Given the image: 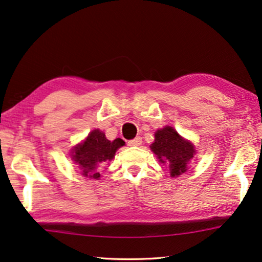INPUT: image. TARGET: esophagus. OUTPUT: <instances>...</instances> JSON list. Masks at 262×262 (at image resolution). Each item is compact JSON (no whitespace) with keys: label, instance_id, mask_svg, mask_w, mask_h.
<instances>
[{"label":"esophagus","instance_id":"obj_1","mask_svg":"<svg viewBox=\"0 0 262 262\" xmlns=\"http://www.w3.org/2000/svg\"><path fill=\"white\" fill-rule=\"evenodd\" d=\"M127 144L130 146H139L140 144H142V137H136L135 139L128 140Z\"/></svg>","mask_w":262,"mask_h":262}]
</instances>
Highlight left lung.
Segmentation results:
<instances>
[{"instance_id": "1", "label": "left lung", "mask_w": 262, "mask_h": 262, "mask_svg": "<svg viewBox=\"0 0 262 262\" xmlns=\"http://www.w3.org/2000/svg\"><path fill=\"white\" fill-rule=\"evenodd\" d=\"M151 150L161 163H166L170 168V176L176 177L187 171V165L195 155L191 142L185 140L171 126H165L155 134V142Z\"/></svg>"}]
</instances>
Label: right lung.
Segmentation results:
<instances>
[{
	"mask_svg": "<svg viewBox=\"0 0 262 262\" xmlns=\"http://www.w3.org/2000/svg\"><path fill=\"white\" fill-rule=\"evenodd\" d=\"M123 139L117 138L108 140L103 131H91L87 138L81 144H78L72 150V159L77 163L81 170V175L98 180L100 177V166L113 159L116 151L124 146Z\"/></svg>",
	"mask_w": 262,
	"mask_h": 262,
	"instance_id": "1",
	"label": "right lung"
}]
</instances>
